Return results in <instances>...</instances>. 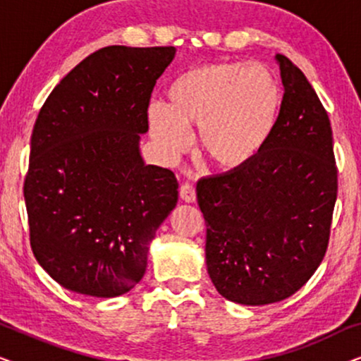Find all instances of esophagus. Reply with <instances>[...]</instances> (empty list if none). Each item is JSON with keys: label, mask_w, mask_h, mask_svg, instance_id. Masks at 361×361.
I'll return each instance as SVG.
<instances>
[{"label": "esophagus", "mask_w": 361, "mask_h": 361, "mask_svg": "<svg viewBox=\"0 0 361 361\" xmlns=\"http://www.w3.org/2000/svg\"><path fill=\"white\" fill-rule=\"evenodd\" d=\"M179 194H180V199L184 200V202H189V204H192V202H195V199H197L195 187L192 185V184H184V185H180Z\"/></svg>", "instance_id": "34e87169"}]
</instances>
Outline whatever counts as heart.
Listing matches in <instances>:
<instances>
[{"label": "heart", "instance_id": "obj_1", "mask_svg": "<svg viewBox=\"0 0 361 361\" xmlns=\"http://www.w3.org/2000/svg\"><path fill=\"white\" fill-rule=\"evenodd\" d=\"M283 111V88L273 71L243 62H216L190 68L169 88V106L149 108L156 141L180 154L187 130H200L205 159L224 172L250 166L269 145Z\"/></svg>", "mask_w": 361, "mask_h": 361}]
</instances>
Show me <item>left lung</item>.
Wrapping results in <instances>:
<instances>
[{
    "mask_svg": "<svg viewBox=\"0 0 361 361\" xmlns=\"http://www.w3.org/2000/svg\"><path fill=\"white\" fill-rule=\"evenodd\" d=\"M283 111L266 149L245 169L197 184L207 269L233 302L284 300L322 263L338 179L327 111L302 71L276 54Z\"/></svg>",
    "mask_w": 361,
    "mask_h": 361,
    "instance_id": "left-lung-1",
    "label": "left lung"
}]
</instances>
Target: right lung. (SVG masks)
<instances>
[{
	"label": "right lung",
	"instance_id": "add662e5",
	"mask_svg": "<svg viewBox=\"0 0 361 361\" xmlns=\"http://www.w3.org/2000/svg\"><path fill=\"white\" fill-rule=\"evenodd\" d=\"M176 49L108 46L51 92L24 179L37 263L73 293L115 298L140 283L156 230L177 204L174 172L146 166L140 133Z\"/></svg>",
	"mask_w": 361,
	"mask_h": 361
}]
</instances>
